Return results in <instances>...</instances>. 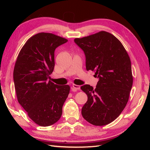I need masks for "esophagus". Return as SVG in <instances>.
I'll return each mask as SVG.
<instances>
[{"instance_id":"1","label":"esophagus","mask_w":150,"mask_h":150,"mask_svg":"<svg viewBox=\"0 0 150 150\" xmlns=\"http://www.w3.org/2000/svg\"><path fill=\"white\" fill-rule=\"evenodd\" d=\"M72 88H73V90H80L81 86L79 85L73 84V86H72Z\"/></svg>"}]
</instances>
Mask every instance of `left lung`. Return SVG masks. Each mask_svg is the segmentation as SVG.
I'll return each mask as SVG.
<instances>
[{"label":"left lung","instance_id":"obj_1","mask_svg":"<svg viewBox=\"0 0 150 150\" xmlns=\"http://www.w3.org/2000/svg\"><path fill=\"white\" fill-rule=\"evenodd\" d=\"M74 42L83 50L87 71L98 78L96 88L89 84L81 87L88 96L82 115L95 126H104L120 115L128 103L133 84L129 57L120 40L106 31Z\"/></svg>","mask_w":150,"mask_h":150}]
</instances>
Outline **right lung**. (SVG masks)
<instances>
[{
	"label": "right lung",
	"mask_w": 150,
	"mask_h": 150,
	"mask_svg": "<svg viewBox=\"0 0 150 150\" xmlns=\"http://www.w3.org/2000/svg\"><path fill=\"white\" fill-rule=\"evenodd\" d=\"M67 42L52 33H37L26 41L16 60L13 81L18 102L40 126H51L60 119L69 93V86L47 81L55 66V50Z\"/></svg>",
	"instance_id": "obj_1"
}]
</instances>
